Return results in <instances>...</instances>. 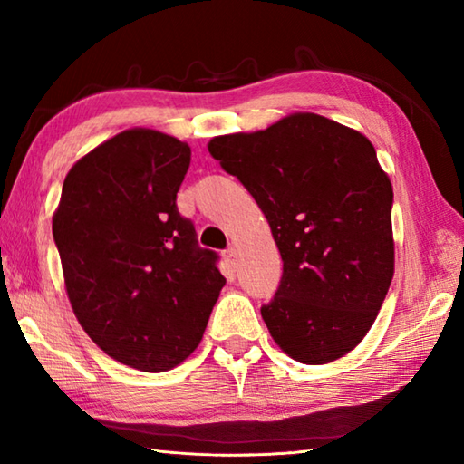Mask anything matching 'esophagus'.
Returning <instances> with one entry per match:
<instances>
[{
	"instance_id": "1",
	"label": "esophagus",
	"mask_w": 464,
	"mask_h": 464,
	"mask_svg": "<svg viewBox=\"0 0 464 464\" xmlns=\"http://www.w3.org/2000/svg\"><path fill=\"white\" fill-rule=\"evenodd\" d=\"M235 257H237V249H235L233 245H231V247H227V249L223 251V259H225L227 263L235 265Z\"/></svg>"
}]
</instances>
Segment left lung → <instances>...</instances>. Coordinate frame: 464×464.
<instances>
[{
  "label": "left lung",
  "mask_w": 464,
  "mask_h": 464,
  "mask_svg": "<svg viewBox=\"0 0 464 464\" xmlns=\"http://www.w3.org/2000/svg\"><path fill=\"white\" fill-rule=\"evenodd\" d=\"M267 217L283 277L261 317L291 359L324 364L372 327L395 273L392 185L367 137L314 113L213 137Z\"/></svg>",
  "instance_id": "obj_1"
}]
</instances>
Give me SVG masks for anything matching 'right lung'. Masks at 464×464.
Instances as JSON below:
<instances>
[{
    "label": "right lung",
    "mask_w": 464,
    "mask_h": 464,
    "mask_svg": "<svg viewBox=\"0 0 464 464\" xmlns=\"http://www.w3.org/2000/svg\"><path fill=\"white\" fill-rule=\"evenodd\" d=\"M189 163L175 137L127 130L69 169L53 215L77 321L111 359L145 372L189 357L225 285L219 255L177 211Z\"/></svg>",
    "instance_id": "right-lung-1"
}]
</instances>
